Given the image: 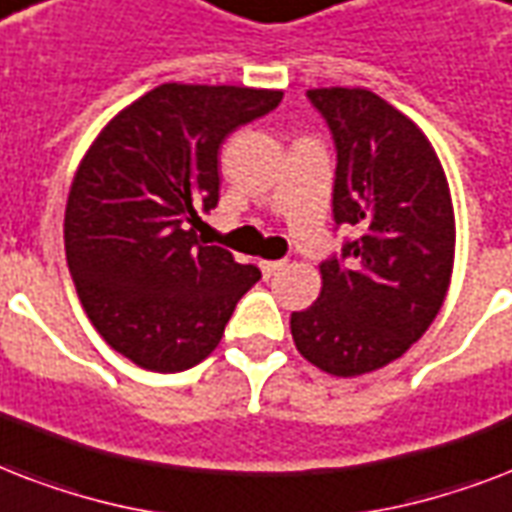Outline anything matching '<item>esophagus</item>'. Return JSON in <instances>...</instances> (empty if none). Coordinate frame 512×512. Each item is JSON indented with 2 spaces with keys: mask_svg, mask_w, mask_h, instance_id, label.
<instances>
[{
  "mask_svg": "<svg viewBox=\"0 0 512 512\" xmlns=\"http://www.w3.org/2000/svg\"><path fill=\"white\" fill-rule=\"evenodd\" d=\"M285 267H288V264H285V259H280V261H261V272H264V277L277 275V272H280V269H285Z\"/></svg>",
  "mask_w": 512,
  "mask_h": 512,
  "instance_id": "34e87169",
  "label": "esophagus"
}]
</instances>
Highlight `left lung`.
Segmentation results:
<instances>
[{"label":"left lung","instance_id":"8db88e82","mask_svg":"<svg viewBox=\"0 0 512 512\" xmlns=\"http://www.w3.org/2000/svg\"><path fill=\"white\" fill-rule=\"evenodd\" d=\"M336 144L334 219L358 227L320 264L318 301L291 315L296 350L334 376L387 366L441 312L454 267V208L433 144L363 87L307 90Z\"/></svg>","mask_w":512,"mask_h":512}]
</instances>
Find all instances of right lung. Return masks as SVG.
<instances>
[{
  "label": "right lung",
  "instance_id": "1",
  "mask_svg": "<svg viewBox=\"0 0 512 512\" xmlns=\"http://www.w3.org/2000/svg\"><path fill=\"white\" fill-rule=\"evenodd\" d=\"M280 101V90L168 82L125 106L79 162L63 219L71 280L95 331L136 366H197L261 277L200 245L194 227L219 202L224 138Z\"/></svg>",
  "mask_w": 512,
  "mask_h": 512
}]
</instances>
